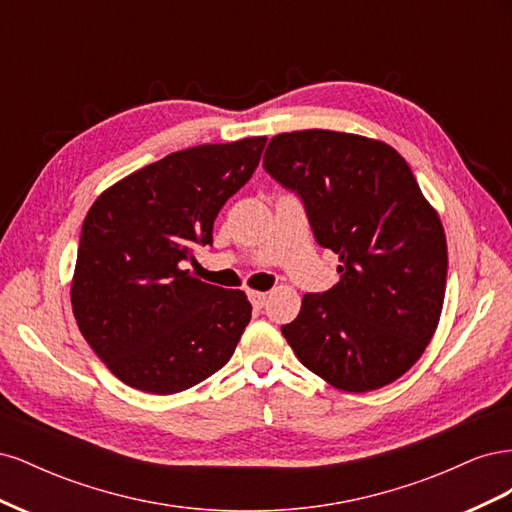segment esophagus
<instances>
[{"label":"esophagus","instance_id":"1","mask_svg":"<svg viewBox=\"0 0 512 512\" xmlns=\"http://www.w3.org/2000/svg\"><path fill=\"white\" fill-rule=\"evenodd\" d=\"M247 297H250V301H252V305H254L256 309H260L262 305H265V301H267V292H262V290H247Z\"/></svg>","mask_w":512,"mask_h":512}]
</instances>
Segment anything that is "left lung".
<instances>
[{
	"label": "left lung",
	"mask_w": 512,
	"mask_h": 512,
	"mask_svg": "<svg viewBox=\"0 0 512 512\" xmlns=\"http://www.w3.org/2000/svg\"><path fill=\"white\" fill-rule=\"evenodd\" d=\"M265 170L303 200L314 237L339 256V282L305 294L282 333L339 391L367 393L421 359L446 290V235L399 153L333 130L271 138Z\"/></svg>",
	"instance_id": "1"
}]
</instances>
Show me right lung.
Masks as SVG:
<instances>
[{"mask_svg":"<svg viewBox=\"0 0 512 512\" xmlns=\"http://www.w3.org/2000/svg\"><path fill=\"white\" fill-rule=\"evenodd\" d=\"M267 136L198 145L104 190L87 211L70 288L76 324L132 389L173 395L222 369L252 318L243 290L183 269L213 243L226 200L250 181Z\"/></svg>","mask_w":512,"mask_h":512,"instance_id":"add662e5","label":"right lung"}]
</instances>
